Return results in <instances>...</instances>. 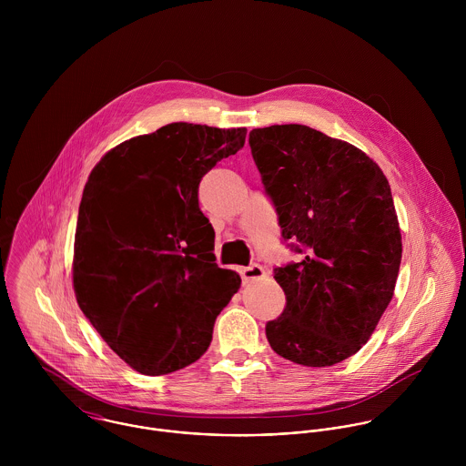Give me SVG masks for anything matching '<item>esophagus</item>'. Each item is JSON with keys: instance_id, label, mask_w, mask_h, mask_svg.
<instances>
[{"instance_id": "esophagus-1", "label": "esophagus", "mask_w": 466, "mask_h": 466, "mask_svg": "<svg viewBox=\"0 0 466 466\" xmlns=\"http://www.w3.org/2000/svg\"><path fill=\"white\" fill-rule=\"evenodd\" d=\"M238 272H240L244 283H249V281H253V279H260V278L266 276L264 267L258 266V264H253V266L249 267H240Z\"/></svg>"}]
</instances>
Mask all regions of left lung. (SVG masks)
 Segmentation results:
<instances>
[{
    "instance_id": "1",
    "label": "left lung",
    "mask_w": 466,
    "mask_h": 466,
    "mask_svg": "<svg viewBox=\"0 0 466 466\" xmlns=\"http://www.w3.org/2000/svg\"><path fill=\"white\" fill-rule=\"evenodd\" d=\"M249 145L281 237L305 253L274 270L287 307L267 323V340L294 364L333 366L370 340L395 294L401 235L391 187L360 148L307 126L253 129Z\"/></svg>"
}]
</instances>
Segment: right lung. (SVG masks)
<instances>
[{"instance_id": "obj_1", "label": "right lung", "mask_w": 466, "mask_h": 466, "mask_svg": "<svg viewBox=\"0 0 466 466\" xmlns=\"http://www.w3.org/2000/svg\"><path fill=\"white\" fill-rule=\"evenodd\" d=\"M246 127L168 124L111 148L93 168L73 248L76 303L107 346L143 375L204 355L213 325L240 289L215 264L199 209L202 176L238 152Z\"/></svg>"}]
</instances>
